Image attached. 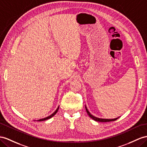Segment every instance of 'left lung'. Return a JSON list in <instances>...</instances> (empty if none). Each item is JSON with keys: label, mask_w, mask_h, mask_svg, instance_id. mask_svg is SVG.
Segmentation results:
<instances>
[{"label": "left lung", "mask_w": 147, "mask_h": 147, "mask_svg": "<svg viewBox=\"0 0 147 147\" xmlns=\"http://www.w3.org/2000/svg\"><path fill=\"white\" fill-rule=\"evenodd\" d=\"M86 107V112H87L88 114L89 115V116L90 117L92 118L93 120H96V121L97 122H111V121H115V120H116L118 118H116V119H99V118H97V117H96L93 116L92 115H91V114H90V112L88 111V109Z\"/></svg>", "instance_id": "obj_1"}]
</instances>
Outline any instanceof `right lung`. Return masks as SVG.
Masks as SVG:
<instances>
[{
    "label": "right lung",
    "instance_id": "right-lung-1",
    "mask_svg": "<svg viewBox=\"0 0 147 147\" xmlns=\"http://www.w3.org/2000/svg\"><path fill=\"white\" fill-rule=\"evenodd\" d=\"M58 109H59V107H58V109H56V111H55V112H54V113H53V114L51 115H50V116H48V117H46V118H44V119H40V120H38V121H43V120H47V119H50V118H51L53 116H54L56 114V112H58Z\"/></svg>",
    "mask_w": 147,
    "mask_h": 147
}]
</instances>
